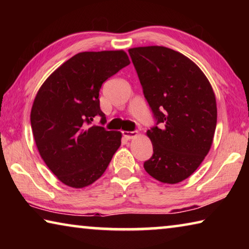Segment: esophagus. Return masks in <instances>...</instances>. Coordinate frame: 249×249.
Returning <instances> with one entry per match:
<instances>
[{"label": "esophagus", "mask_w": 249, "mask_h": 249, "mask_svg": "<svg viewBox=\"0 0 249 249\" xmlns=\"http://www.w3.org/2000/svg\"><path fill=\"white\" fill-rule=\"evenodd\" d=\"M122 134H123V136L126 138V140H132V138H134L135 136H137L138 132H136V130H135V132H126V130H123Z\"/></svg>", "instance_id": "34e87169"}]
</instances>
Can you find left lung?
Here are the masks:
<instances>
[{
    "instance_id": "1",
    "label": "left lung",
    "mask_w": 249,
    "mask_h": 249,
    "mask_svg": "<svg viewBox=\"0 0 249 249\" xmlns=\"http://www.w3.org/2000/svg\"><path fill=\"white\" fill-rule=\"evenodd\" d=\"M128 53L156 121L147 130L154 154L145 170L160 182H181L212 145L217 119L212 87L195 62L170 48L148 46Z\"/></svg>"
}]
</instances>
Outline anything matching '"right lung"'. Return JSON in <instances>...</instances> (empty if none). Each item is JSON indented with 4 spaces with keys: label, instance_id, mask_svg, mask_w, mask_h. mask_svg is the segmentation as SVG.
Returning a JSON list of instances; mask_svg holds the SVG:
<instances>
[{
    "label": "right lung",
    "instance_id": "obj_1",
    "mask_svg": "<svg viewBox=\"0 0 249 249\" xmlns=\"http://www.w3.org/2000/svg\"><path fill=\"white\" fill-rule=\"evenodd\" d=\"M130 64L123 50L79 53L49 75L34 100L32 130L41 158L62 183L83 188L98 180L121 146L122 134L91 126L107 123L99 92Z\"/></svg>",
    "mask_w": 249,
    "mask_h": 249
}]
</instances>
